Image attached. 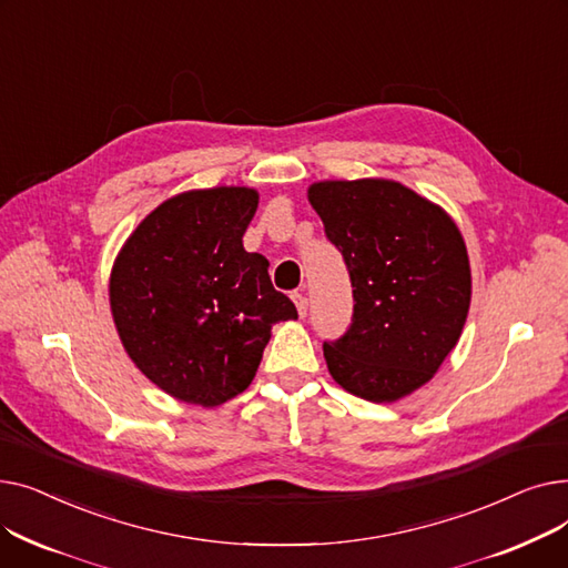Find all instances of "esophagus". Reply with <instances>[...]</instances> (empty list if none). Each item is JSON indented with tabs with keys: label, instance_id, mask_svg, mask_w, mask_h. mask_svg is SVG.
Returning a JSON list of instances; mask_svg holds the SVG:
<instances>
[{
	"label": "esophagus",
	"instance_id": "obj_1",
	"mask_svg": "<svg viewBox=\"0 0 568 568\" xmlns=\"http://www.w3.org/2000/svg\"><path fill=\"white\" fill-rule=\"evenodd\" d=\"M292 300H294L296 311H300V315L304 317V315L308 313V300H306V294H304V292H294Z\"/></svg>",
	"mask_w": 568,
	"mask_h": 568
}]
</instances>
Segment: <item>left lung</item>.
<instances>
[{
    "mask_svg": "<svg viewBox=\"0 0 568 568\" xmlns=\"http://www.w3.org/2000/svg\"><path fill=\"white\" fill-rule=\"evenodd\" d=\"M308 200L354 296L347 332L324 343L326 366L345 392L394 403L424 386L460 338L471 296L460 230L389 179L320 182Z\"/></svg>",
    "mask_w": 568,
    "mask_h": 568,
    "instance_id": "obj_1",
    "label": "left lung"
}]
</instances>
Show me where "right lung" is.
I'll list each match as a JSON object with an SVG mask.
<instances>
[{
    "mask_svg": "<svg viewBox=\"0 0 568 568\" xmlns=\"http://www.w3.org/2000/svg\"><path fill=\"white\" fill-rule=\"evenodd\" d=\"M257 191L179 193L119 251L110 308L133 364L176 400L216 407L248 389L272 324L296 317L266 257L244 248Z\"/></svg>",
    "mask_w": 568,
    "mask_h": 568,
    "instance_id": "obj_1",
    "label": "right lung"
}]
</instances>
